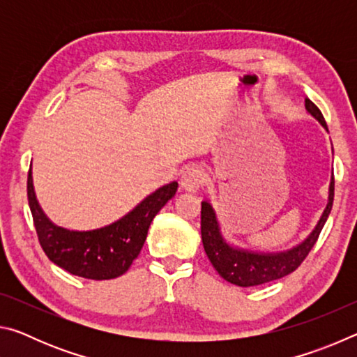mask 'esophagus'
<instances>
[{
  "instance_id": "1",
  "label": "esophagus",
  "mask_w": 357,
  "mask_h": 357,
  "mask_svg": "<svg viewBox=\"0 0 357 357\" xmlns=\"http://www.w3.org/2000/svg\"><path fill=\"white\" fill-rule=\"evenodd\" d=\"M203 183H204V174L198 167L185 168L179 179L181 189H184L185 192H198L200 190V187L203 185Z\"/></svg>"
}]
</instances>
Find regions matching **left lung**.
Returning a JSON list of instances; mask_svg holds the SVG:
<instances>
[{
	"instance_id": "1",
	"label": "left lung",
	"mask_w": 357,
	"mask_h": 357,
	"mask_svg": "<svg viewBox=\"0 0 357 357\" xmlns=\"http://www.w3.org/2000/svg\"><path fill=\"white\" fill-rule=\"evenodd\" d=\"M305 108L328 130L321 112L310 99H305ZM332 203H334V176L331 178L328 204L309 236L301 244L294 245L293 249L264 253L239 249V247L229 244L220 231V223L217 220L213 204L209 202H202V241L204 252L219 275L233 285L244 288L257 287L261 283L282 279L298 269L305 257L309 255L331 214Z\"/></svg>"
}]
</instances>
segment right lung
<instances>
[{
  "mask_svg": "<svg viewBox=\"0 0 357 357\" xmlns=\"http://www.w3.org/2000/svg\"><path fill=\"white\" fill-rule=\"evenodd\" d=\"M178 183L162 185L119 220L89 231L58 227L44 214L36 198L33 173L28 172V203L42 250L68 273L91 280L123 275L138 257L155 214L172 200Z\"/></svg>",
  "mask_w": 357,
  "mask_h": 357,
  "instance_id": "add662e5",
  "label": "right lung"
}]
</instances>
